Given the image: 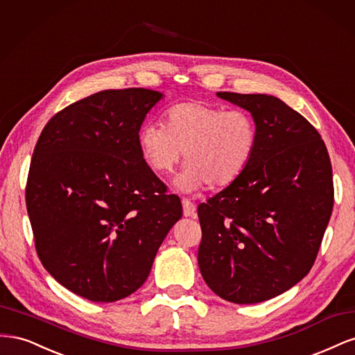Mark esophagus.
<instances>
[{
    "label": "esophagus",
    "mask_w": 355,
    "mask_h": 355,
    "mask_svg": "<svg viewBox=\"0 0 355 355\" xmlns=\"http://www.w3.org/2000/svg\"><path fill=\"white\" fill-rule=\"evenodd\" d=\"M182 206H184V216L189 218L196 213V204L191 202L188 198H182Z\"/></svg>",
    "instance_id": "obj_1"
}]
</instances>
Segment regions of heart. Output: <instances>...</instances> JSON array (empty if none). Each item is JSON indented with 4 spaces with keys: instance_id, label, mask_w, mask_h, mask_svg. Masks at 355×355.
I'll return each mask as SVG.
<instances>
[{
    "instance_id": "b5f03b06",
    "label": "heart",
    "mask_w": 355,
    "mask_h": 355,
    "mask_svg": "<svg viewBox=\"0 0 355 355\" xmlns=\"http://www.w3.org/2000/svg\"><path fill=\"white\" fill-rule=\"evenodd\" d=\"M256 144L250 114L197 101L170 106L164 125L148 123L137 133L139 151L158 175L173 171L185 153L188 164L175 180L185 192L206 184L213 188L234 184L250 164Z\"/></svg>"
}]
</instances>
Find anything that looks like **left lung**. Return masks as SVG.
<instances>
[{"label": "left lung", "instance_id": "1", "mask_svg": "<svg viewBox=\"0 0 355 355\" xmlns=\"http://www.w3.org/2000/svg\"><path fill=\"white\" fill-rule=\"evenodd\" d=\"M253 116L257 144L244 173L198 206V266L234 304H259L313 268L333 209L327 148L308 120L270 94L219 92Z\"/></svg>", "mask_w": 355, "mask_h": 355}]
</instances>
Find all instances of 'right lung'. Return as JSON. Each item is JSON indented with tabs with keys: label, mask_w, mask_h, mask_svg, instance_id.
Listing matches in <instances>:
<instances>
[{
	"label": "right lung",
	"mask_w": 355,
	"mask_h": 355,
	"mask_svg": "<svg viewBox=\"0 0 355 355\" xmlns=\"http://www.w3.org/2000/svg\"><path fill=\"white\" fill-rule=\"evenodd\" d=\"M163 93L103 90L42 128L26 182V209L42 266L93 302L135 293L170 228L178 196L146 164L137 133Z\"/></svg>",
	"instance_id": "obj_1"
}]
</instances>
